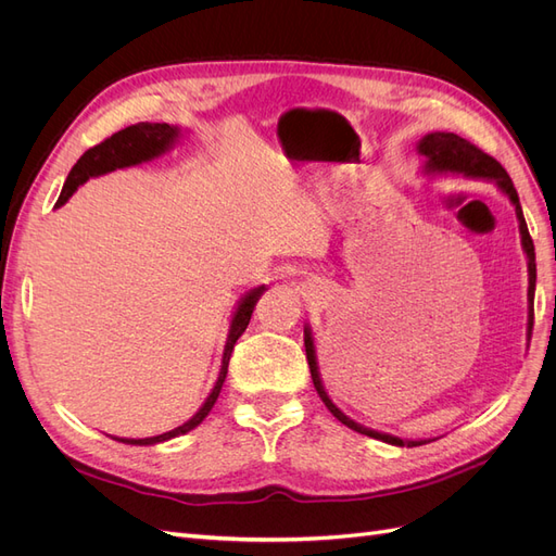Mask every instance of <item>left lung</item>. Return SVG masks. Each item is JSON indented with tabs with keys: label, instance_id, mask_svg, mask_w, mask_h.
<instances>
[{
	"label": "left lung",
	"instance_id": "1",
	"mask_svg": "<svg viewBox=\"0 0 556 556\" xmlns=\"http://www.w3.org/2000/svg\"><path fill=\"white\" fill-rule=\"evenodd\" d=\"M415 150L419 155L425 157V166H422V176H464V178H478L484 182H494L496 190L508 197V201L515 208L517 215V223H519V239H521V250H525L527 255V274H529V290H527V301H529V315H527V343L531 341V329H533V294H535V250H533V241L529 237V227L525 220V213H521V204H519V197L515 185L510 180V176L506 174L503 166L490 157L486 153H482L480 148H476L470 141L457 137V134L452 131H431L425 134L422 139L415 143ZM304 345H306V359L311 366V378L315 390L323 399V403L327 406V410L339 419L341 425H345L348 429L364 433V435H371L376 441L382 443H390L396 447H417V445H425L431 443L435 439H399V435L392 433H384V431H376L371 427H364L355 419L348 417L336 403L331 401V396L325 390V382L323 376H319V366H317V352H315V343H313V331L311 325L304 327Z\"/></svg>",
	"mask_w": 556,
	"mask_h": 556
}]
</instances>
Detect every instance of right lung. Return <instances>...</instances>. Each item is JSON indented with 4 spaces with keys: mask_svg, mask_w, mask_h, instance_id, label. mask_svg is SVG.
Masks as SVG:
<instances>
[{
    "mask_svg": "<svg viewBox=\"0 0 556 556\" xmlns=\"http://www.w3.org/2000/svg\"><path fill=\"white\" fill-rule=\"evenodd\" d=\"M180 137H182V129L178 125H166V123H139V125H131V127L115 131L111 139L90 148L88 153L74 164V169L64 180V188H62V194L58 199L55 208L64 206L83 182H88L90 178H97V176L111 174L115 169H127V166H139L143 162H153V160L162 157L164 153H169V150L180 141ZM264 292H266V285H257V288H252L250 292H245L239 299V304H237V308H233L231 319H229L220 374H217V380L213 384L211 394L206 396L204 403H201V408L188 419V422L172 429V431H166V433L150 435V439H117V435H111V439L117 443H127V445H157V443L176 439V435L188 433L204 422L206 415L215 406L217 396H220L233 345H237V341L241 339V333L245 331L250 317H252V311H255L257 301Z\"/></svg>",
    "mask_w": 556,
    "mask_h": 556,
    "instance_id": "1",
    "label": "right lung"
}]
</instances>
